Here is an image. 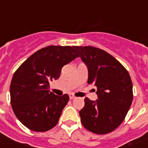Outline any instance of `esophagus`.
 I'll use <instances>...</instances> for the list:
<instances>
[{"label": "esophagus", "mask_w": 148, "mask_h": 148, "mask_svg": "<svg viewBox=\"0 0 148 148\" xmlns=\"http://www.w3.org/2000/svg\"><path fill=\"white\" fill-rule=\"evenodd\" d=\"M75 98V96H74V94H70V99H74Z\"/></svg>", "instance_id": "esophagus-1"}]
</instances>
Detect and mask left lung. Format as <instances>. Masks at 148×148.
Segmentation results:
<instances>
[{
	"instance_id": "left-lung-1",
	"label": "left lung",
	"mask_w": 148,
	"mask_h": 148,
	"mask_svg": "<svg viewBox=\"0 0 148 148\" xmlns=\"http://www.w3.org/2000/svg\"><path fill=\"white\" fill-rule=\"evenodd\" d=\"M89 72L88 84L97 87L98 100L85 98L79 112L81 122L93 133L104 135L124 121L133 99L132 82L123 65L108 52L86 46L75 47Z\"/></svg>"
}]
</instances>
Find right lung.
Masks as SVG:
<instances>
[{"instance_id": "1", "label": "right lung", "mask_w": 148, "mask_h": 148, "mask_svg": "<svg viewBox=\"0 0 148 148\" xmlns=\"http://www.w3.org/2000/svg\"><path fill=\"white\" fill-rule=\"evenodd\" d=\"M79 57L75 46H48L20 66L10 85L12 110L22 124L34 132H47L58 124L69 95L50 92V82L60 77L63 66Z\"/></svg>"}]
</instances>
